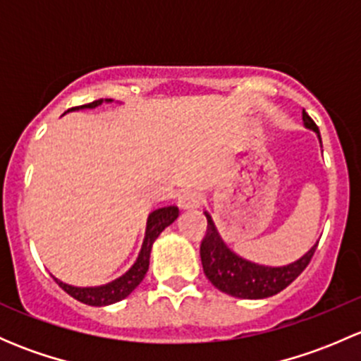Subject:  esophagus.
<instances>
[{
    "mask_svg": "<svg viewBox=\"0 0 361 361\" xmlns=\"http://www.w3.org/2000/svg\"><path fill=\"white\" fill-rule=\"evenodd\" d=\"M201 204H202L201 194L195 190H187V192H183L180 197H178V206H180V209H183V211L197 209Z\"/></svg>",
    "mask_w": 361,
    "mask_h": 361,
    "instance_id": "obj_1",
    "label": "esophagus"
}]
</instances>
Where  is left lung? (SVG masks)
Returning <instances> with one entry per match:
<instances>
[{"mask_svg":"<svg viewBox=\"0 0 361 361\" xmlns=\"http://www.w3.org/2000/svg\"><path fill=\"white\" fill-rule=\"evenodd\" d=\"M302 120H304V126L307 129L314 130L318 134V140L322 143L318 126L312 122V118L305 113V110H302ZM204 214L207 218V231L201 243V262L204 274H206V278L209 279L214 288L232 295V297L255 300V298H267L279 293L302 274V271L311 262L316 246H318V243H316L298 260L288 265H283V267H269V265L255 264V262L239 257L228 248L224 239L220 238V232L216 231V225H214L209 213L204 211Z\"/></svg>","mask_w":361,"mask_h":361,"instance_id":"1","label":"left lung"}]
</instances>
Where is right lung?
Wrapping results in <instances>:
<instances>
[{"label": "right lung", "mask_w": 361, "mask_h": 361, "mask_svg": "<svg viewBox=\"0 0 361 361\" xmlns=\"http://www.w3.org/2000/svg\"><path fill=\"white\" fill-rule=\"evenodd\" d=\"M106 103H111V99H104ZM103 99L92 101L89 104H83V106L71 108V110H83V108H96L99 104L104 103ZM180 211H178L176 206H167V207H159V209L152 211L148 214L147 220V232H145L143 245H141V251L137 255L136 262H134L133 267L122 274L120 278H116L115 281L108 283V285L101 286H87V288H80V286H71L66 285V283L59 281L57 278L56 283L64 290L68 295H71L73 298H76L78 302H83L87 305H96V307H103V305L115 304V302L122 300L127 295L134 292L137 285L143 281L145 274L148 271V265H150V253L152 246H154L155 239L159 238L160 232L166 227H169L174 220L178 218Z\"/></svg>", "instance_id": "right-lung-1"}]
</instances>
